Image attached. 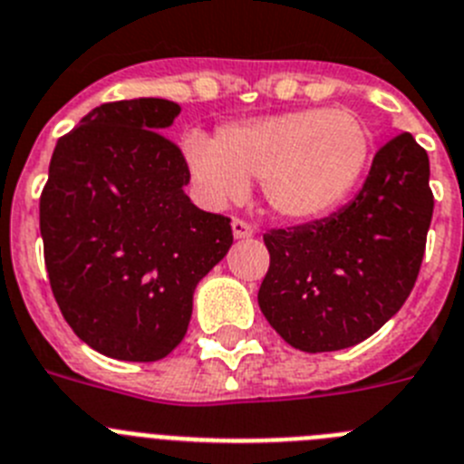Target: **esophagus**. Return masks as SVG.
Wrapping results in <instances>:
<instances>
[{
    "mask_svg": "<svg viewBox=\"0 0 464 464\" xmlns=\"http://www.w3.org/2000/svg\"><path fill=\"white\" fill-rule=\"evenodd\" d=\"M231 231H233V237H236V240H245V237L255 236V228L249 227L247 221H243V219H233Z\"/></svg>",
    "mask_w": 464,
    "mask_h": 464,
    "instance_id": "esophagus-1",
    "label": "esophagus"
}]
</instances>
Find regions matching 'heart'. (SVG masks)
I'll return each mask as SVG.
<instances>
[{
	"instance_id": "heart-1",
	"label": "heart",
	"mask_w": 464,
	"mask_h": 464,
	"mask_svg": "<svg viewBox=\"0 0 464 464\" xmlns=\"http://www.w3.org/2000/svg\"><path fill=\"white\" fill-rule=\"evenodd\" d=\"M182 159L209 205L245 198L249 179L280 219L332 215L357 188L372 154V132L353 110L305 107L227 123L209 140L182 137Z\"/></svg>"
}]
</instances>
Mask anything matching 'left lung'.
Masks as SVG:
<instances>
[{
    "label": "left lung",
    "instance_id": "1",
    "mask_svg": "<svg viewBox=\"0 0 464 464\" xmlns=\"http://www.w3.org/2000/svg\"><path fill=\"white\" fill-rule=\"evenodd\" d=\"M434 198L427 151L401 132L378 149L353 203L266 233L259 308L292 348L332 353L376 334L409 299Z\"/></svg>",
    "mask_w": 464,
    "mask_h": 464
}]
</instances>
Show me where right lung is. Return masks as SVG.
Returning a JSON list of instances; mask_svg holds the SVG:
<instances>
[{"label": "right lung", "mask_w": 464, "mask_h": 464, "mask_svg": "<svg viewBox=\"0 0 464 464\" xmlns=\"http://www.w3.org/2000/svg\"><path fill=\"white\" fill-rule=\"evenodd\" d=\"M163 98L100 104L60 137L39 200L48 280L92 350L156 362L182 343L193 292L233 245L231 219L196 208Z\"/></svg>", "instance_id": "right-lung-1"}]
</instances>
